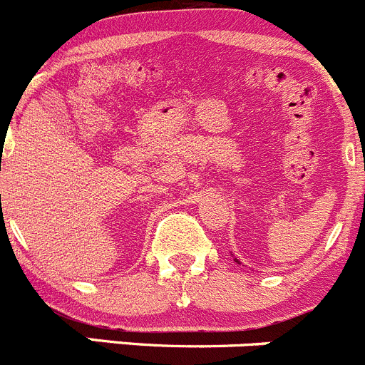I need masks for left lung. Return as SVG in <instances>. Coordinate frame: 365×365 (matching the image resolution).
<instances>
[{"label": "left lung", "instance_id": "1", "mask_svg": "<svg viewBox=\"0 0 365 365\" xmlns=\"http://www.w3.org/2000/svg\"><path fill=\"white\" fill-rule=\"evenodd\" d=\"M237 262H238V259H237Z\"/></svg>", "mask_w": 365, "mask_h": 365}]
</instances>
